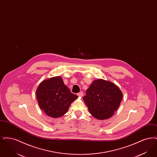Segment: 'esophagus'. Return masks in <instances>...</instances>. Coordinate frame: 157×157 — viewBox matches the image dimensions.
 <instances>
[{
  "label": "esophagus",
  "instance_id": "1",
  "mask_svg": "<svg viewBox=\"0 0 157 157\" xmlns=\"http://www.w3.org/2000/svg\"><path fill=\"white\" fill-rule=\"evenodd\" d=\"M78 96H79V97H82L83 95V92L81 91V92H79L78 94Z\"/></svg>",
  "mask_w": 157,
  "mask_h": 157
}]
</instances>
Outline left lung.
<instances>
[{
  "instance_id": "1",
  "label": "left lung",
  "mask_w": 157,
  "mask_h": 157,
  "mask_svg": "<svg viewBox=\"0 0 157 157\" xmlns=\"http://www.w3.org/2000/svg\"><path fill=\"white\" fill-rule=\"evenodd\" d=\"M122 94L112 82L95 80L86 91L83 99L90 114L98 120L111 117L120 106Z\"/></svg>"
}]
</instances>
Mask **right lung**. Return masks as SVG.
<instances>
[{
    "mask_svg": "<svg viewBox=\"0 0 157 157\" xmlns=\"http://www.w3.org/2000/svg\"><path fill=\"white\" fill-rule=\"evenodd\" d=\"M36 94L40 109L47 115L55 118L65 114L72 102L78 98L71 92L60 76L41 82Z\"/></svg>",
    "mask_w": 157,
    "mask_h": 157,
    "instance_id": "obj_1",
    "label": "right lung"
}]
</instances>
